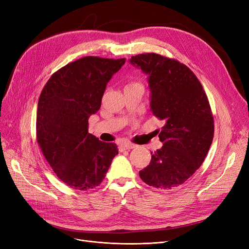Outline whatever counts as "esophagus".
Here are the masks:
<instances>
[{"label": "esophagus", "mask_w": 249, "mask_h": 249, "mask_svg": "<svg viewBox=\"0 0 249 249\" xmlns=\"http://www.w3.org/2000/svg\"><path fill=\"white\" fill-rule=\"evenodd\" d=\"M135 145L132 144V143H129V142H126V143H122V144L119 145V150L120 151H124V150H130L134 148Z\"/></svg>", "instance_id": "esophagus-1"}]
</instances>
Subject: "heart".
<instances>
[{
  "instance_id": "heart-1",
  "label": "heart",
  "mask_w": 249,
  "mask_h": 249,
  "mask_svg": "<svg viewBox=\"0 0 249 249\" xmlns=\"http://www.w3.org/2000/svg\"><path fill=\"white\" fill-rule=\"evenodd\" d=\"M137 86H141V84H139L138 82H131V83H129V84L125 87V89H127V88H132V87H137Z\"/></svg>"
}]
</instances>
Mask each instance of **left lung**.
I'll use <instances>...</instances> for the list:
<instances>
[{
    "mask_svg": "<svg viewBox=\"0 0 249 249\" xmlns=\"http://www.w3.org/2000/svg\"><path fill=\"white\" fill-rule=\"evenodd\" d=\"M130 62L148 74L152 114L164 122L159 137L163 146L151 152L139 172L150 187L168 190L186 182L206 159L214 137V119L198 77L177 59L158 53L132 56Z\"/></svg>",
    "mask_w": 249,
    "mask_h": 249,
    "instance_id": "1",
    "label": "left lung"
}]
</instances>
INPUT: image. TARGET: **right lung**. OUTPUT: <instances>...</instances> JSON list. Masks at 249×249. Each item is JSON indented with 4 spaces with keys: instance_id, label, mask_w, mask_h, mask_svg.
Instances as JSON below:
<instances>
[{
    "instance_id": "add662e5",
    "label": "right lung",
    "mask_w": 249,
    "mask_h": 249,
    "mask_svg": "<svg viewBox=\"0 0 249 249\" xmlns=\"http://www.w3.org/2000/svg\"><path fill=\"white\" fill-rule=\"evenodd\" d=\"M125 60L85 56L70 62L50 76L39 97L37 143L57 178L72 189L99 186L118 154L114 143L89 133V118Z\"/></svg>"
}]
</instances>
